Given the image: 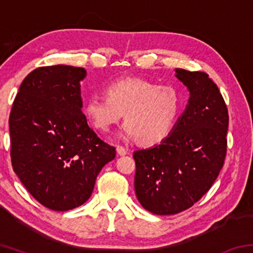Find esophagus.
<instances>
[{"label":"esophagus","instance_id":"obj_1","mask_svg":"<svg viewBox=\"0 0 253 253\" xmlns=\"http://www.w3.org/2000/svg\"><path fill=\"white\" fill-rule=\"evenodd\" d=\"M116 151H117L118 155H121V156H125L126 154H127V151L123 146H117L116 147Z\"/></svg>","mask_w":253,"mask_h":253}]
</instances>
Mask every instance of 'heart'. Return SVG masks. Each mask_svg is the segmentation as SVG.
Instances as JSON below:
<instances>
[{
  "mask_svg": "<svg viewBox=\"0 0 253 253\" xmlns=\"http://www.w3.org/2000/svg\"><path fill=\"white\" fill-rule=\"evenodd\" d=\"M105 96L91 97L84 102V114L100 131H108L121 121V134L153 146L169 136L181 109L177 91L169 85H158L142 78H124L108 84Z\"/></svg>",
  "mask_w": 253,
  "mask_h": 253,
  "instance_id": "b5f03b06",
  "label": "heart"
}]
</instances>
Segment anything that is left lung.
<instances>
[{"instance_id":"obj_1","label":"left lung","mask_w":253,"mask_h":253,"mask_svg":"<svg viewBox=\"0 0 253 253\" xmlns=\"http://www.w3.org/2000/svg\"><path fill=\"white\" fill-rule=\"evenodd\" d=\"M190 91L188 104L161 144L134 153L135 193L157 215L191 208L211 188L224 164L228 108L205 72L175 69Z\"/></svg>"}]
</instances>
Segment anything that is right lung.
<instances>
[{"instance_id": "right-lung-1", "label": "right lung", "mask_w": 253, "mask_h": 253, "mask_svg": "<svg viewBox=\"0 0 253 253\" xmlns=\"http://www.w3.org/2000/svg\"><path fill=\"white\" fill-rule=\"evenodd\" d=\"M84 68L41 67L25 77L8 118L15 174L38 202L53 211L83 205L97 175L116 156L83 114Z\"/></svg>"}]
</instances>
